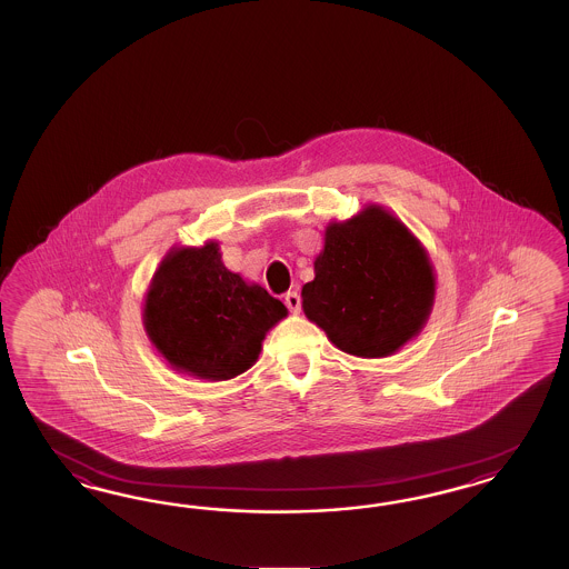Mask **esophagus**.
<instances>
[{
	"mask_svg": "<svg viewBox=\"0 0 569 569\" xmlns=\"http://www.w3.org/2000/svg\"><path fill=\"white\" fill-rule=\"evenodd\" d=\"M286 305H288V309L292 310V312H300V307H302V298H300V293H286Z\"/></svg>",
	"mask_w": 569,
	"mask_h": 569,
	"instance_id": "obj_1",
	"label": "esophagus"
}]
</instances>
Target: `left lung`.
Returning <instances> with one entry per match:
<instances>
[{"instance_id":"8db88e82","label":"left lung","mask_w":569,"mask_h":569,"mask_svg":"<svg viewBox=\"0 0 569 569\" xmlns=\"http://www.w3.org/2000/svg\"><path fill=\"white\" fill-rule=\"evenodd\" d=\"M433 302L426 250L381 208L331 223L302 288V309L329 340L357 357H388L423 328Z\"/></svg>"}]
</instances>
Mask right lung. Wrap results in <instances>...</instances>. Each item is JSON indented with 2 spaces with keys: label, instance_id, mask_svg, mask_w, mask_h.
Segmentation results:
<instances>
[{
  "label": "right lung",
  "instance_id": "obj_1",
  "mask_svg": "<svg viewBox=\"0 0 569 569\" xmlns=\"http://www.w3.org/2000/svg\"><path fill=\"white\" fill-rule=\"evenodd\" d=\"M286 315L281 300L224 269L210 241L162 260L143 319L150 340L172 367L221 381L254 365L264 333Z\"/></svg>",
  "mask_w": 569,
  "mask_h": 569
}]
</instances>
